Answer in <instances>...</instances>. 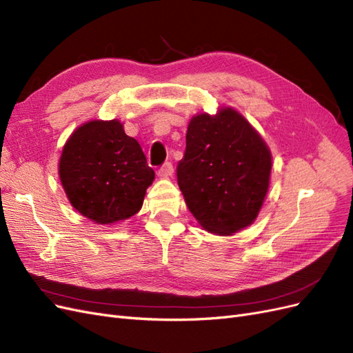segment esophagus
Returning <instances> with one entry per match:
<instances>
[{
	"mask_svg": "<svg viewBox=\"0 0 353 353\" xmlns=\"http://www.w3.org/2000/svg\"><path fill=\"white\" fill-rule=\"evenodd\" d=\"M172 175H174V166H172V163H170V162H166L162 168L159 169V176L169 178V176H172Z\"/></svg>",
	"mask_w": 353,
	"mask_h": 353,
	"instance_id": "34e87169",
	"label": "esophagus"
}]
</instances>
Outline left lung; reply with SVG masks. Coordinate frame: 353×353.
Wrapping results in <instances>:
<instances>
[{"label": "left lung", "mask_w": 353, "mask_h": 353, "mask_svg": "<svg viewBox=\"0 0 353 353\" xmlns=\"http://www.w3.org/2000/svg\"><path fill=\"white\" fill-rule=\"evenodd\" d=\"M176 168L185 205L200 225L232 236L252 225L270 188L272 156L259 132L232 108L191 117Z\"/></svg>", "instance_id": "left-lung-1"}]
</instances>
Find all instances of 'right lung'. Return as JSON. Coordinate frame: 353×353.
Wrapping results in <instances>:
<instances>
[{
	"label": "right lung",
	"mask_w": 353,
	"mask_h": 353,
	"mask_svg": "<svg viewBox=\"0 0 353 353\" xmlns=\"http://www.w3.org/2000/svg\"><path fill=\"white\" fill-rule=\"evenodd\" d=\"M59 176L70 205L82 216L112 225L140 212L154 170L119 121H90L68 138Z\"/></svg>",
	"instance_id": "obj_1"
}]
</instances>
